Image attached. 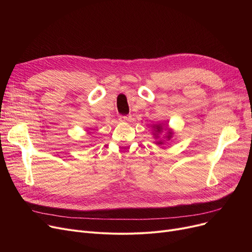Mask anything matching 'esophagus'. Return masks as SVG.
I'll use <instances>...</instances> for the list:
<instances>
[{
  "label": "esophagus",
  "mask_w": 252,
  "mask_h": 252,
  "mask_svg": "<svg viewBox=\"0 0 252 252\" xmlns=\"http://www.w3.org/2000/svg\"><path fill=\"white\" fill-rule=\"evenodd\" d=\"M130 119V115H121L119 116V121L122 122H128Z\"/></svg>",
  "instance_id": "1"
}]
</instances>
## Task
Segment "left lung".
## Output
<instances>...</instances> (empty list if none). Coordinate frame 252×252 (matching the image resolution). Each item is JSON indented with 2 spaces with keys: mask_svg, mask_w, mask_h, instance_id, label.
Listing matches in <instances>:
<instances>
[{
  "mask_svg": "<svg viewBox=\"0 0 252 252\" xmlns=\"http://www.w3.org/2000/svg\"><path fill=\"white\" fill-rule=\"evenodd\" d=\"M153 127H154V131H155V133L153 134L154 136H155V138L157 139L158 138V136H159V134L161 133V131H162V129H163V127H162V125H154L153 126ZM166 129V128H165ZM173 130H170V129H168L167 130V133H166V136H165V138L167 139V140H170L171 139V137H173ZM156 144L157 145H162L163 144V141H157L156 142Z\"/></svg>",
  "mask_w": 252,
  "mask_h": 252,
  "instance_id": "obj_1",
  "label": "left lung"
}]
</instances>
